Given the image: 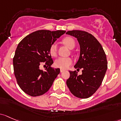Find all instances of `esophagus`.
<instances>
[{
    "instance_id": "34e87169",
    "label": "esophagus",
    "mask_w": 121,
    "mask_h": 121,
    "mask_svg": "<svg viewBox=\"0 0 121 121\" xmlns=\"http://www.w3.org/2000/svg\"><path fill=\"white\" fill-rule=\"evenodd\" d=\"M64 71H65L64 69H60V72H64Z\"/></svg>"
}]
</instances>
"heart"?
<instances>
[{"label": "heart", "mask_w": 121, "mask_h": 121, "mask_svg": "<svg viewBox=\"0 0 121 121\" xmlns=\"http://www.w3.org/2000/svg\"><path fill=\"white\" fill-rule=\"evenodd\" d=\"M63 42L69 49L74 48L75 46V42L73 38L71 37H66L63 39ZM57 47L56 44H52L50 48V53L52 56H56L57 55ZM73 63V60L71 57H59L56 60L54 65L56 67L61 69H66L70 66Z\"/></svg>", "instance_id": "obj_1"}]
</instances>
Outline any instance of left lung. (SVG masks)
Instances as JSON below:
<instances>
[{"mask_svg": "<svg viewBox=\"0 0 121 121\" xmlns=\"http://www.w3.org/2000/svg\"><path fill=\"white\" fill-rule=\"evenodd\" d=\"M77 38L81 52L79 60L74 66L77 71L82 69V75L77 71H69L67 85L77 97L87 99L92 96L101 85L107 69L105 53L96 38L83 30H69L66 33Z\"/></svg>", "mask_w": 121, "mask_h": 121, "instance_id": "obj_1", "label": "left lung"}]
</instances>
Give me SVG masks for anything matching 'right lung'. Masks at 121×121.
Instances as JSON below:
<instances>
[{
  "mask_svg": "<svg viewBox=\"0 0 121 121\" xmlns=\"http://www.w3.org/2000/svg\"><path fill=\"white\" fill-rule=\"evenodd\" d=\"M65 30H39L27 35L19 43L13 57L14 73L17 82L25 93L30 96H41L53 85L60 69L50 67L53 61L50 48ZM43 62L46 71L40 69Z\"/></svg>",
  "mask_w": 121,
  "mask_h": 121,
  "instance_id": "add662e5",
  "label": "right lung"
}]
</instances>
